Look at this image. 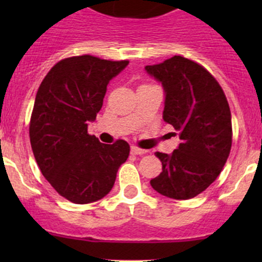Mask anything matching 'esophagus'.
Segmentation results:
<instances>
[{"mask_svg":"<svg viewBox=\"0 0 262 262\" xmlns=\"http://www.w3.org/2000/svg\"><path fill=\"white\" fill-rule=\"evenodd\" d=\"M130 152H132V155L141 156V155H146V153L148 152V150H146V149H142V148H138V147H136V146H132V148H130Z\"/></svg>","mask_w":262,"mask_h":262,"instance_id":"1","label":"esophagus"}]
</instances>
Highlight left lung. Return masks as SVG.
<instances>
[{
    "label": "left lung",
    "instance_id": "obj_1",
    "mask_svg": "<svg viewBox=\"0 0 262 262\" xmlns=\"http://www.w3.org/2000/svg\"><path fill=\"white\" fill-rule=\"evenodd\" d=\"M144 70L162 84V118L180 138L170 155L155 153L162 162V172L150 180V186L171 199H191L215 181L231 152L228 101L204 67L181 55Z\"/></svg>",
    "mask_w": 262,
    "mask_h": 262
}]
</instances>
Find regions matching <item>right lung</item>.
I'll use <instances>...</instances> for the list:
<instances>
[{
	"label": "right lung",
	"instance_id": "1",
	"mask_svg": "<svg viewBox=\"0 0 262 262\" xmlns=\"http://www.w3.org/2000/svg\"><path fill=\"white\" fill-rule=\"evenodd\" d=\"M128 60L78 55L58 62L46 76L34 102L30 143L44 178L75 204L102 199L130 147L120 139L104 144L87 133L101 110L106 87Z\"/></svg>",
	"mask_w": 262,
	"mask_h": 262
}]
</instances>
